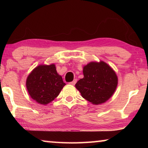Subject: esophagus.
I'll list each match as a JSON object with an SVG mask.
<instances>
[{
    "mask_svg": "<svg viewBox=\"0 0 148 148\" xmlns=\"http://www.w3.org/2000/svg\"><path fill=\"white\" fill-rule=\"evenodd\" d=\"M76 79H74V81H72V82H70L69 84H70V85H71V86H74V85L76 84Z\"/></svg>",
    "mask_w": 148,
    "mask_h": 148,
    "instance_id": "34e87169",
    "label": "esophagus"
}]
</instances>
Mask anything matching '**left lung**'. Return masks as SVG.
<instances>
[{"label":"left lung","mask_w":148,"mask_h":148,"mask_svg":"<svg viewBox=\"0 0 148 148\" xmlns=\"http://www.w3.org/2000/svg\"><path fill=\"white\" fill-rule=\"evenodd\" d=\"M84 77L75 85L82 97L92 104L106 102L116 91L118 78L113 69L102 61H92L83 67Z\"/></svg>","instance_id":"obj_1"}]
</instances>
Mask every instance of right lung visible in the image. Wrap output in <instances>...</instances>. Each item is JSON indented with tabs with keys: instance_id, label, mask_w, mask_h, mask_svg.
Segmentation results:
<instances>
[{
	"instance_id": "add662e5",
	"label": "right lung",
	"mask_w": 148,
	"mask_h": 148,
	"mask_svg": "<svg viewBox=\"0 0 148 148\" xmlns=\"http://www.w3.org/2000/svg\"><path fill=\"white\" fill-rule=\"evenodd\" d=\"M66 85L56 71L55 64H40L32 70L26 80V87L31 98L46 105L58 96Z\"/></svg>"
}]
</instances>
